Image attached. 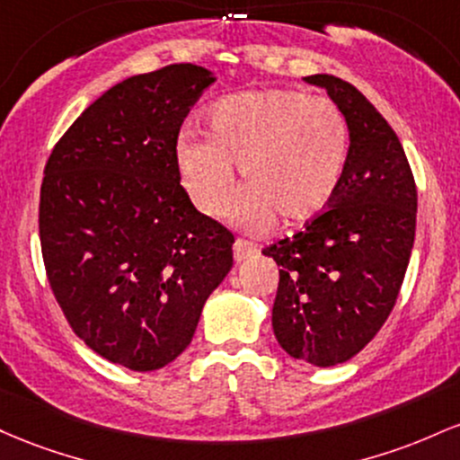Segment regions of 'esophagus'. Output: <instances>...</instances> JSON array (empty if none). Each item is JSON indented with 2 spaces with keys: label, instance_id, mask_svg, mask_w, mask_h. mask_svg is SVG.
<instances>
[{
  "label": "esophagus",
  "instance_id": "1",
  "mask_svg": "<svg viewBox=\"0 0 460 460\" xmlns=\"http://www.w3.org/2000/svg\"><path fill=\"white\" fill-rule=\"evenodd\" d=\"M256 252H258V247L254 243H250V241H245V239H236L234 241V261L236 262H241V261H245V258L254 256Z\"/></svg>",
  "mask_w": 460,
  "mask_h": 460
}]
</instances>
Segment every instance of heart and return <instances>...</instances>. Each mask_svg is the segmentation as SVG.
I'll return each instance as SVG.
<instances>
[{
	"mask_svg": "<svg viewBox=\"0 0 460 460\" xmlns=\"http://www.w3.org/2000/svg\"><path fill=\"white\" fill-rule=\"evenodd\" d=\"M208 132L182 130L173 158L190 202L221 217L234 190V167L247 187L232 215L245 226L306 221L328 208L348 169L349 126L328 97L293 89H252L215 102Z\"/></svg>",
	"mask_w": 460,
	"mask_h": 460,
	"instance_id": "b5f03b06",
	"label": "heart"
}]
</instances>
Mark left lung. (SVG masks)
<instances>
[{
  "mask_svg": "<svg viewBox=\"0 0 460 460\" xmlns=\"http://www.w3.org/2000/svg\"><path fill=\"white\" fill-rule=\"evenodd\" d=\"M328 91L349 126L337 195L293 236L262 250L280 267L271 326L293 358L345 363L394 311L415 241L417 189L400 138L349 82L304 77Z\"/></svg>",
  "mask_w": 460,
  "mask_h": 460,
  "instance_id": "8db88e82",
  "label": "left lung"
}]
</instances>
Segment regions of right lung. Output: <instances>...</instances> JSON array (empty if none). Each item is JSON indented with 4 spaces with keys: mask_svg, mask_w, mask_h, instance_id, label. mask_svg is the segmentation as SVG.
<instances>
[{
    "mask_svg": "<svg viewBox=\"0 0 460 460\" xmlns=\"http://www.w3.org/2000/svg\"><path fill=\"white\" fill-rule=\"evenodd\" d=\"M215 82L169 65L108 89L51 149L40 184L45 271L93 352L154 371L187 349L210 293L232 270L234 236L180 184L173 146Z\"/></svg>",
    "mask_w": 460,
    "mask_h": 460,
    "instance_id": "1",
    "label": "right lung"
}]
</instances>
